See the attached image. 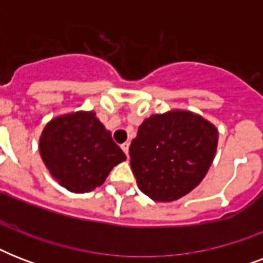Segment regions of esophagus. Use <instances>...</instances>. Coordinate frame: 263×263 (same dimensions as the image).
<instances>
[{
  "label": "esophagus",
  "instance_id": "esophagus-1",
  "mask_svg": "<svg viewBox=\"0 0 263 263\" xmlns=\"http://www.w3.org/2000/svg\"><path fill=\"white\" fill-rule=\"evenodd\" d=\"M121 148H123V152L125 153L128 157V153H129V142H125V143L121 144Z\"/></svg>",
  "mask_w": 263,
  "mask_h": 263
}]
</instances>
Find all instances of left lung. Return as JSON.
<instances>
[{
	"label": "left lung",
	"mask_w": 263,
	"mask_h": 263,
	"mask_svg": "<svg viewBox=\"0 0 263 263\" xmlns=\"http://www.w3.org/2000/svg\"><path fill=\"white\" fill-rule=\"evenodd\" d=\"M218 129L184 109L152 115L129 146L138 187L156 202H173L196 188L217 152Z\"/></svg>",
	"instance_id": "left-lung-1"
}]
</instances>
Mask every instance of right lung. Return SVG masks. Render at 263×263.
<instances>
[{"label": "right lung", "mask_w": 263, "mask_h": 263, "mask_svg": "<svg viewBox=\"0 0 263 263\" xmlns=\"http://www.w3.org/2000/svg\"><path fill=\"white\" fill-rule=\"evenodd\" d=\"M38 147L51 177L75 194L102 185L111 169L127 160L92 110L53 117L39 136Z\"/></svg>", "instance_id": "1"}]
</instances>
